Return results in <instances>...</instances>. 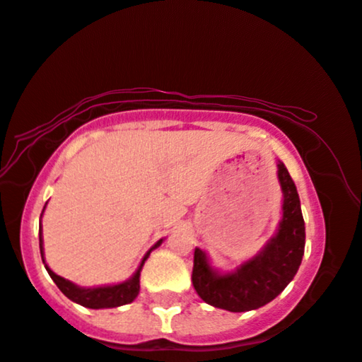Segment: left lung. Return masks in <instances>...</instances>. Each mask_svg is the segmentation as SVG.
I'll return each mask as SVG.
<instances>
[{
  "mask_svg": "<svg viewBox=\"0 0 362 362\" xmlns=\"http://www.w3.org/2000/svg\"><path fill=\"white\" fill-rule=\"evenodd\" d=\"M282 220L274 236L256 256L231 272L211 267L206 252L195 247L192 282L203 302L228 312H249L272 302L297 274L305 251V221L297 187L279 160Z\"/></svg>",
  "mask_w": 362,
  "mask_h": 362,
  "instance_id": "obj_1",
  "label": "left lung"
}]
</instances>
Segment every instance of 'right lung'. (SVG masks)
I'll return each instance as SVG.
<instances>
[{"mask_svg":"<svg viewBox=\"0 0 362 362\" xmlns=\"http://www.w3.org/2000/svg\"><path fill=\"white\" fill-rule=\"evenodd\" d=\"M47 205V203H45ZM45 210V206H44ZM42 210V215H44ZM40 215V216H42ZM164 239H159L154 246H152L149 251L146 252V256L142 257V261L137 267V271L132 274V276L128 279V281L121 282V284H115V285H100V287H80V285L74 284L67 281V279L60 277L55 274L52 269H50L47 264H45L44 259V239H42V225H39V247H40V257H42V262L45 269H47L49 276L52 277V281L55 285L60 288L65 297L72 300V302L81 305V307L86 308H93V310H100V308H116L121 307V305L131 303L132 300L137 297L139 293V277H141V271L144 262L149 257L151 251H154L156 247H159Z\"/></svg>","mask_w":362,"mask_h":362,"instance_id":"1","label":"right lung"}]
</instances>
